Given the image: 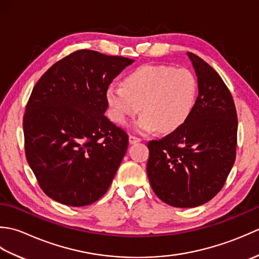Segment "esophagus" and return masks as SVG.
<instances>
[{"instance_id":"1","label":"esophagus","mask_w":259,"mask_h":259,"mask_svg":"<svg viewBox=\"0 0 259 259\" xmlns=\"http://www.w3.org/2000/svg\"><path fill=\"white\" fill-rule=\"evenodd\" d=\"M140 141H141V139H140V138H138V137L133 136V135H130V136H129V142H130L131 145L136 144V142H140Z\"/></svg>"}]
</instances>
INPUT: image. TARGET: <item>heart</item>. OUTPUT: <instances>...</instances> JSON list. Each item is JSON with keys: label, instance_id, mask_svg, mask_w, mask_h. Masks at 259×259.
<instances>
[{"label": "heart", "instance_id": "b5f03b06", "mask_svg": "<svg viewBox=\"0 0 259 259\" xmlns=\"http://www.w3.org/2000/svg\"><path fill=\"white\" fill-rule=\"evenodd\" d=\"M198 80L188 69L144 65L124 76L122 84H110L106 99L114 122L124 124L140 112L139 133L170 134L179 130L194 113Z\"/></svg>", "mask_w": 259, "mask_h": 259}]
</instances>
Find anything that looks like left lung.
<instances>
[{"instance_id":"obj_1","label":"left lung","mask_w":259,"mask_h":259,"mask_svg":"<svg viewBox=\"0 0 259 259\" xmlns=\"http://www.w3.org/2000/svg\"><path fill=\"white\" fill-rule=\"evenodd\" d=\"M187 56L198 80L195 111L179 130L148 142L151 188L159 199L177 208L203 205L222 190L237 145V113L228 88L202 59Z\"/></svg>"}]
</instances>
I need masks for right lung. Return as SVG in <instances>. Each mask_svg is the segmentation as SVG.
<instances>
[{
	"label": "right lung",
	"instance_id": "obj_1",
	"mask_svg": "<svg viewBox=\"0 0 259 259\" xmlns=\"http://www.w3.org/2000/svg\"><path fill=\"white\" fill-rule=\"evenodd\" d=\"M133 62L79 50L53 64L33 88L23 118L25 156L51 199L88 206L111 185L129 138L104 115L106 91Z\"/></svg>",
	"mask_w": 259,
	"mask_h": 259
}]
</instances>
